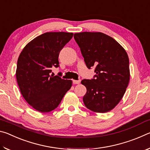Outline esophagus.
Here are the masks:
<instances>
[{"label":"esophagus","mask_w":150,"mask_h":150,"mask_svg":"<svg viewBox=\"0 0 150 150\" xmlns=\"http://www.w3.org/2000/svg\"><path fill=\"white\" fill-rule=\"evenodd\" d=\"M80 83H81V80H73V83L74 85H78V84H79Z\"/></svg>","instance_id":"1"}]
</instances>
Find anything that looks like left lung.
Listing matches in <instances>:
<instances>
[{"mask_svg":"<svg viewBox=\"0 0 150 150\" xmlns=\"http://www.w3.org/2000/svg\"><path fill=\"white\" fill-rule=\"evenodd\" d=\"M74 38L87 67L91 69L95 66L96 74L95 79L81 81L87 88L83 103L95 112L112 110L122 98L130 81L126 50L115 39L102 32L76 33Z\"/></svg>","mask_w":150,"mask_h":150,"instance_id":"left-lung-1","label":"left lung"}]
</instances>
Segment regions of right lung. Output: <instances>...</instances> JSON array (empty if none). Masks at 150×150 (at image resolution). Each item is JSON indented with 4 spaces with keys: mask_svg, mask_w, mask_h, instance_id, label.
Wrapping results in <instances>:
<instances>
[{
    "mask_svg": "<svg viewBox=\"0 0 150 150\" xmlns=\"http://www.w3.org/2000/svg\"><path fill=\"white\" fill-rule=\"evenodd\" d=\"M73 36L63 32L44 33L30 41L19 55L16 77L20 93L40 112L56 108L71 87V80L51 74V69L59 66L60 51Z\"/></svg>",
    "mask_w": 150,
    "mask_h": 150,
    "instance_id": "obj_1",
    "label": "right lung"
}]
</instances>
